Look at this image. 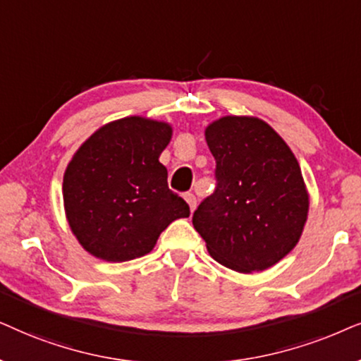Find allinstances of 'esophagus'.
<instances>
[{"label": "esophagus", "mask_w": 361, "mask_h": 361, "mask_svg": "<svg viewBox=\"0 0 361 361\" xmlns=\"http://www.w3.org/2000/svg\"><path fill=\"white\" fill-rule=\"evenodd\" d=\"M185 200H186V203H188V206H190V211H191V213H193V211L196 209V196L193 193H186L185 195Z\"/></svg>", "instance_id": "esophagus-1"}]
</instances>
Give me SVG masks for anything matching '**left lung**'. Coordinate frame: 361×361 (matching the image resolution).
<instances>
[{
	"instance_id": "1",
	"label": "left lung",
	"mask_w": 361,
	"mask_h": 361,
	"mask_svg": "<svg viewBox=\"0 0 361 361\" xmlns=\"http://www.w3.org/2000/svg\"><path fill=\"white\" fill-rule=\"evenodd\" d=\"M216 190L193 214L209 256L233 271H266L299 243L309 213L299 161L271 125L226 115L206 127Z\"/></svg>"
}]
</instances>
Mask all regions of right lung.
Masks as SVG:
<instances>
[{"instance_id": "right-lung-1", "label": "right lung", "mask_w": 361, "mask_h": 361, "mask_svg": "<svg viewBox=\"0 0 361 361\" xmlns=\"http://www.w3.org/2000/svg\"><path fill=\"white\" fill-rule=\"evenodd\" d=\"M171 125L125 117L94 132L74 153L62 181L66 218L85 251L109 262L145 256L190 206L168 188L161 152Z\"/></svg>"}]
</instances>
